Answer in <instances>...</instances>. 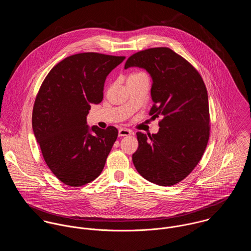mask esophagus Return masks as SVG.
<instances>
[{"label":"esophagus","instance_id":"obj_1","mask_svg":"<svg viewBox=\"0 0 251 251\" xmlns=\"http://www.w3.org/2000/svg\"><path fill=\"white\" fill-rule=\"evenodd\" d=\"M133 134L132 130L128 129V128H120L119 129V136H128V135H131Z\"/></svg>","mask_w":251,"mask_h":251}]
</instances>
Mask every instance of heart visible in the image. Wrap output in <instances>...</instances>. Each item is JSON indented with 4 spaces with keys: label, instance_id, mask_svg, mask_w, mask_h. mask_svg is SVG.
Returning a JSON list of instances; mask_svg holds the SVG:
<instances>
[{
    "label": "heart",
    "instance_id": "1",
    "mask_svg": "<svg viewBox=\"0 0 251 251\" xmlns=\"http://www.w3.org/2000/svg\"><path fill=\"white\" fill-rule=\"evenodd\" d=\"M139 75H145V73L144 72H134L129 77H135V76H139Z\"/></svg>",
    "mask_w": 251,
    "mask_h": 251
}]
</instances>
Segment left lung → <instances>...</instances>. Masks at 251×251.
<instances>
[{
  "mask_svg": "<svg viewBox=\"0 0 251 251\" xmlns=\"http://www.w3.org/2000/svg\"><path fill=\"white\" fill-rule=\"evenodd\" d=\"M143 68L152 78L153 105L149 115L161 117L156 134L137 132L133 164L144 179L170 186L197 166L210 137L208 92L202 76L168 47L149 48L131 55L125 69Z\"/></svg>",
  "mask_w": 251,
  "mask_h": 251,
  "instance_id": "8db88e82",
  "label": "left lung"
}]
</instances>
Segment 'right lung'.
<instances>
[{
    "label": "right lung",
    "mask_w": 251,
    "mask_h": 251,
    "mask_svg": "<svg viewBox=\"0 0 251 251\" xmlns=\"http://www.w3.org/2000/svg\"><path fill=\"white\" fill-rule=\"evenodd\" d=\"M126 59L97 52L67 57L44 78L36 95L32 124L42 156L67 185L81 186L102 172L118 129L97 126L90 131L86 116L103 99L106 76Z\"/></svg>",
    "instance_id": "obj_1"
}]
</instances>
